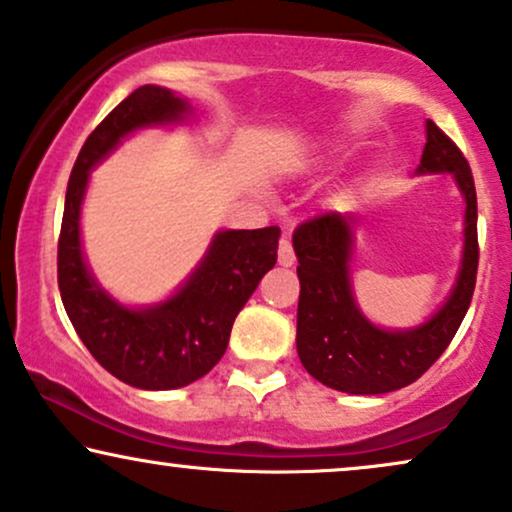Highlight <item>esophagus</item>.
I'll list each match as a JSON object with an SVG mask.
<instances>
[{
    "instance_id": "obj_1",
    "label": "esophagus",
    "mask_w": 512,
    "mask_h": 512,
    "mask_svg": "<svg viewBox=\"0 0 512 512\" xmlns=\"http://www.w3.org/2000/svg\"><path fill=\"white\" fill-rule=\"evenodd\" d=\"M279 264H281V267H293V264H295L293 243H291V238H288V236H283L279 240Z\"/></svg>"
}]
</instances>
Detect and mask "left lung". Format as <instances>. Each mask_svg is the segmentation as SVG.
<instances>
[{"mask_svg":"<svg viewBox=\"0 0 512 512\" xmlns=\"http://www.w3.org/2000/svg\"><path fill=\"white\" fill-rule=\"evenodd\" d=\"M417 174H453L465 197V248L448 300L415 329H379L355 305L348 264L353 217L324 212L293 231L300 279L295 346L303 367L329 389L374 396L417 381L453 341L472 303L479 264L474 178L463 152L434 121H427Z\"/></svg>","mask_w":512,"mask_h":512,"instance_id":"1","label":"left lung"}]
</instances>
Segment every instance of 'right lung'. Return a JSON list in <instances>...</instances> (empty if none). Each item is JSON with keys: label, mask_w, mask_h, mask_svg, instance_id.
I'll return each mask as SVG.
<instances>
[{"label": "right lung", "mask_w": 512, "mask_h": 512, "mask_svg": "<svg viewBox=\"0 0 512 512\" xmlns=\"http://www.w3.org/2000/svg\"><path fill=\"white\" fill-rule=\"evenodd\" d=\"M190 104L159 85H143L104 116L73 164L61 219L57 274L73 329L100 365L123 384L169 391L193 384L221 360L231 326L276 264L279 226L219 231L205 260L164 303L133 310L97 286L80 250V205L90 169L138 128L183 121Z\"/></svg>", "instance_id": "obj_1"}]
</instances>
